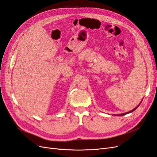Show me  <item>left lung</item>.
<instances>
[{"label":"left lung","instance_id":"8db88e82","mask_svg":"<svg viewBox=\"0 0 157 157\" xmlns=\"http://www.w3.org/2000/svg\"><path fill=\"white\" fill-rule=\"evenodd\" d=\"M139 106V105H138ZM138 106H137L136 108H135L134 109H132V111H129V112H128V113H122V114H117V116H123V115H125V114H128V113H132V112H133L135 111V110L138 107Z\"/></svg>","mask_w":157,"mask_h":157}]
</instances>
